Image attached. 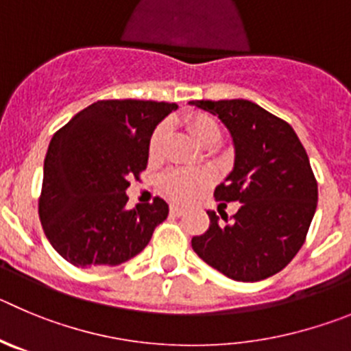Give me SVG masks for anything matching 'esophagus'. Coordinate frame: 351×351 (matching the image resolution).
<instances>
[{"label":"esophagus","mask_w":351,"mask_h":351,"mask_svg":"<svg viewBox=\"0 0 351 351\" xmlns=\"http://www.w3.org/2000/svg\"><path fill=\"white\" fill-rule=\"evenodd\" d=\"M170 214L176 215V217H178V215L184 214V208L179 207V205H170Z\"/></svg>","instance_id":"1"}]
</instances>
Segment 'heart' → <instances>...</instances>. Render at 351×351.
I'll use <instances>...</instances> for the list:
<instances>
[{
    "instance_id": "1",
    "label": "heart",
    "mask_w": 351,
    "mask_h": 351,
    "mask_svg": "<svg viewBox=\"0 0 351 351\" xmlns=\"http://www.w3.org/2000/svg\"><path fill=\"white\" fill-rule=\"evenodd\" d=\"M189 130L193 137L200 144L210 139L214 136H219V127L212 118L197 117L189 121ZM165 137V125L158 127L153 132L149 141L151 154L156 153L162 146V141ZM212 173L207 169H179L172 170L163 178V188L169 193L173 200L178 202H191L200 197L204 189L210 184Z\"/></svg>"
}]
</instances>
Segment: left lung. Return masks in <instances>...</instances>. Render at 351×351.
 <instances>
[{
  "mask_svg": "<svg viewBox=\"0 0 351 351\" xmlns=\"http://www.w3.org/2000/svg\"><path fill=\"white\" fill-rule=\"evenodd\" d=\"M189 104L219 118L230 132L233 170L214 197L240 202L239 212L226 224L207 210L210 226L193 237V250L231 280H265L300 252L317 210V181L306 151L287 121L252 101ZM223 219L228 221V215Z\"/></svg>",
  "mask_w": 351,
  "mask_h": 351,
  "instance_id": "8db88e82",
  "label": "left lung"
}]
</instances>
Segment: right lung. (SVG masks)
Instances as JSON below:
<instances>
[{"mask_svg":"<svg viewBox=\"0 0 351 351\" xmlns=\"http://www.w3.org/2000/svg\"><path fill=\"white\" fill-rule=\"evenodd\" d=\"M178 104L97 101L48 144L40 219L51 247L80 268L117 266L149 243L169 215L162 198L127 208L128 179L147 165L154 128Z\"/></svg>","mask_w":351,"mask_h":351,"instance_id":"1","label":"right lung"}]
</instances>
